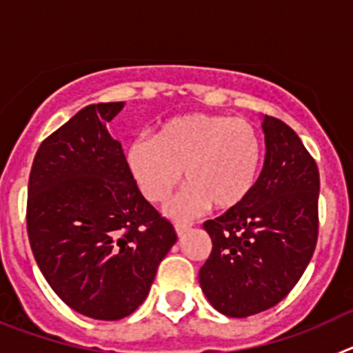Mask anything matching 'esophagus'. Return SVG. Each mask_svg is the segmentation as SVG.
Masks as SVG:
<instances>
[{"label":"esophagus","instance_id":"esophagus-1","mask_svg":"<svg viewBox=\"0 0 353 353\" xmlns=\"http://www.w3.org/2000/svg\"><path fill=\"white\" fill-rule=\"evenodd\" d=\"M174 230H176V235L183 236L189 230H191V226H189V224H174Z\"/></svg>","mask_w":353,"mask_h":353}]
</instances>
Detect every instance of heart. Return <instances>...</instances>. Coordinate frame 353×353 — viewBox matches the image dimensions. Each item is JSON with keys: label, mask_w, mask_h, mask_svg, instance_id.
I'll use <instances>...</instances> for the list:
<instances>
[{"label": "heart", "mask_w": 353, "mask_h": 353, "mask_svg": "<svg viewBox=\"0 0 353 353\" xmlns=\"http://www.w3.org/2000/svg\"><path fill=\"white\" fill-rule=\"evenodd\" d=\"M263 146L256 129L242 118L187 113L159 127L155 138L136 136L125 164L150 203H164L182 180L189 185L168 205V214L187 221L214 205L230 210L256 185Z\"/></svg>", "instance_id": "b5f03b06"}]
</instances>
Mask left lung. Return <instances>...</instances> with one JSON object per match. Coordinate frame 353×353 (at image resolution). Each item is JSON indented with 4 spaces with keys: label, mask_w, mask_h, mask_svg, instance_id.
Returning a JSON list of instances; mask_svg holds the SVG:
<instances>
[{
    "label": "left lung",
    "mask_w": 353,
    "mask_h": 353,
    "mask_svg": "<svg viewBox=\"0 0 353 353\" xmlns=\"http://www.w3.org/2000/svg\"><path fill=\"white\" fill-rule=\"evenodd\" d=\"M263 170L245 201L203 224L212 252L199 285L219 313L245 318L292 292L318 239L320 174L295 130L263 118Z\"/></svg>",
    "instance_id": "8db88e82"
}]
</instances>
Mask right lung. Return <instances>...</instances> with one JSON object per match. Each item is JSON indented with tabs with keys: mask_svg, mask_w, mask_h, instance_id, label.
Returning a JSON list of instances; mask_svg holds the SVG:
<instances>
[{
	"mask_svg": "<svg viewBox=\"0 0 353 353\" xmlns=\"http://www.w3.org/2000/svg\"><path fill=\"white\" fill-rule=\"evenodd\" d=\"M123 102L92 104L40 145L28 183L30 245L68 307L95 320L138 310L176 242L143 198L108 123Z\"/></svg>",
	"mask_w": 353,
	"mask_h": 353,
	"instance_id": "1",
	"label": "right lung"
}]
</instances>
